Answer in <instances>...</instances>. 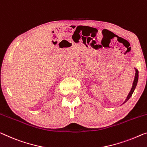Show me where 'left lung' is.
I'll list each match as a JSON object with an SVG mask.
<instances>
[{"instance_id":"left-lung-1","label":"left lung","mask_w":147,"mask_h":147,"mask_svg":"<svg viewBox=\"0 0 147 147\" xmlns=\"http://www.w3.org/2000/svg\"><path fill=\"white\" fill-rule=\"evenodd\" d=\"M135 71H136V73H135V79H134V81H133V86H132V88H131L130 92H129V95L127 96V99L125 100V101L124 103H125L131 98V96H132L133 92H134V90H135V88H136L137 82H138V78H139V72H138V71L136 69H135Z\"/></svg>"}]
</instances>
